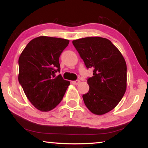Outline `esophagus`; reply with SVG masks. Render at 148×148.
<instances>
[{"label": "esophagus", "mask_w": 148, "mask_h": 148, "mask_svg": "<svg viewBox=\"0 0 148 148\" xmlns=\"http://www.w3.org/2000/svg\"><path fill=\"white\" fill-rule=\"evenodd\" d=\"M79 83V80H78V79L76 80V81H72V84H74V85H77Z\"/></svg>", "instance_id": "1"}]
</instances>
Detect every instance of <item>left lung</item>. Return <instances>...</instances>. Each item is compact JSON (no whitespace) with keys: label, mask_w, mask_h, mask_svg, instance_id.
<instances>
[{"label":"left lung","mask_w":148,"mask_h":148,"mask_svg":"<svg viewBox=\"0 0 148 148\" xmlns=\"http://www.w3.org/2000/svg\"><path fill=\"white\" fill-rule=\"evenodd\" d=\"M87 69H93L87 79L88 92L83 99L92 114L102 115L116 107L127 88V64L119 49L108 39L86 37L72 41Z\"/></svg>","instance_id":"1"}]
</instances>
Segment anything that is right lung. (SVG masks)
<instances>
[{"mask_svg": "<svg viewBox=\"0 0 148 148\" xmlns=\"http://www.w3.org/2000/svg\"><path fill=\"white\" fill-rule=\"evenodd\" d=\"M69 40L39 36L27 45L19 58L18 80L27 99L42 112L55 108L70 85L60 72L59 57Z\"/></svg>", "mask_w": 148, "mask_h": 148, "instance_id": "1", "label": "right lung"}]
</instances>
